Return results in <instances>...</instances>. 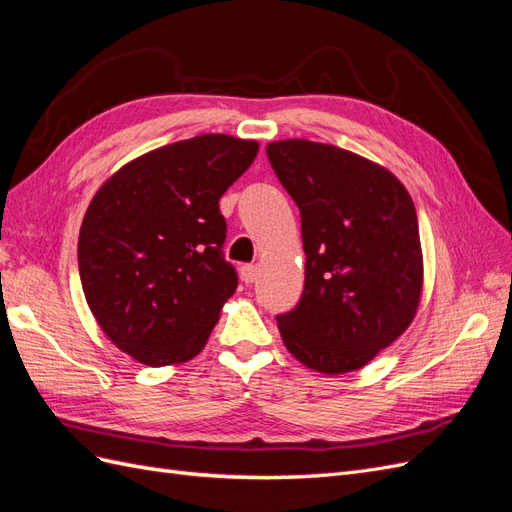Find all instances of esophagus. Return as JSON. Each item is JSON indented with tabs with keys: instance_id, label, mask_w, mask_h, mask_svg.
Returning <instances> with one entry per match:
<instances>
[{
	"instance_id": "1",
	"label": "esophagus",
	"mask_w": 512,
	"mask_h": 512,
	"mask_svg": "<svg viewBox=\"0 0 512 512\" xmlns=\"http://www.w3.org/2000/svg\"><path fill=\"white\" fill-rule=\"evenodd\" d=\"M241 277H243V282H245V284H252V282H256V277H258V267H256V265H243V267H241Z\"/></svg>"
}]
</instances>
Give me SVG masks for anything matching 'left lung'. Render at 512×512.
Here are the masks:
<instances>
[{"label": "left lung", "mask_w": 512, "mask_h": 512, "mask_svg": "<svg viewBox=\"0 0 512 512\" xmlns=\"http://www.w3.org/2000/svg\"><path fill=\"white\" fill-rule=\"evenodd\" d=\"M301 211L305 286L277 327L292 356L322 374L367 365L404 333L423 288L416 209L389 170L303 138L267 145Z\"/></svg>", "instance_id": "8db88e82"}]
</instances>
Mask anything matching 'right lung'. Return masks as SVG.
<instances>
[{"instance_id":"1","label":"right lung","mask_w":512,"mask_h":512,"mask_svg":"<svg viewBox=\"0 0 512 512\" xmlns=\"http://www.w3.org/2000/svg\"><path fill=\"white\" fill-rule=\"evenodd\" d=\"M256 153V141L194 136L119 168L89 203L79 235L85 299L138 363H183L205 348L239 284L222 250L220 198Z\"/></svg>"}]
</instances>
